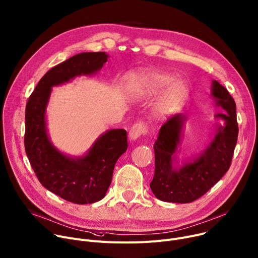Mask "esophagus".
Listing matches in <instances>:
<instances>
[{
	"label": "esophagus",
	"instance_id": "1",
	"mask_svg": "<svg viewBox=\"0 0 258 258\" xmlns=\"http://www.w3.org/2000/svg\"><path fill=\"white\" fill-rule=\"evenodd\" d=\"M149 128L148 124L144 121H138L136 122L130 130V139L131 140H137L141 136L147 135Z\"/></svg>",
	"mask_w": 258,
	"mask_h": 258
}]
</instances>
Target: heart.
<instances>
[{"label": "heart", "instance_id": "heart-1", "mask_svg": "<svg viewBox=\"0 0 258 258\" xmlns=\"http://www.w3.org/2000/svg\"><path fill=\"white\" fill-rule=\"evenodd\" d=\"M174 76L163 73H151L140 77L136 84V90L140 93H156L165 89L168 85L160 101V107L167 109L179 104L187 95V86L183 81H174Z\"/></svg>", "mask_w": 258, "mask_h": 258}]
</instances>
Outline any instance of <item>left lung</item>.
Returning a JSON list of instances; mask_svg holds the SVG:
<instances>
[{"label":"left lung","mask_w":258,"mask_h":258,"mask_svg":"<svg viewBox=\"0 0 258 258\" xmlns=\"http://www.w3.org/2000/svg\"><path fill=\"white\" fill-rule=\"evenodd\" d=\"M212 96L217 106L227 112L216 115L224 120V125H218L213 141L200 157L186 163L178 171L172 167L173 154L179 144L185 117L181 114L173 115L161 125L153 146L155 171L150 183V188L158 200L191 203L212 188L228 171L238 141L237 107L228 90L216 80L213 81Z\"/></svg>","instance_id":"obj_1"}]
</instances>
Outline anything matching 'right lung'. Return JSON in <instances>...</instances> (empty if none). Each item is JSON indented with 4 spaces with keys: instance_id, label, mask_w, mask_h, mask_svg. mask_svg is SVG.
I'll return each instance as SVG.
<instances>
[{
    "instance_id": "add662e5",
    "label": "right lung",
    "mask_w": 258,
    "mask_h": 258,
    "mask_svg": "<svg viewBox=\"0 0 258 258\" xmlns=\"http://www.w3.org/2000/svg\"><path fill=\"white\" fill-rule=\"evenodd\" d=\"M107 57L105 52H83L56 64L41 78L26 106L25 148L38 180L49 191L78 205L96 203L105 197L115 163L127 149L126 131H108L85 156L71 158L49 142L45 110L52 86L96 73Z\"/></svg>"
}]
</instances>
